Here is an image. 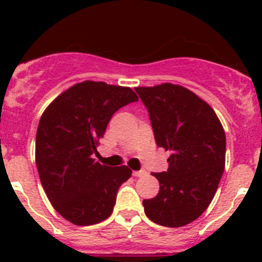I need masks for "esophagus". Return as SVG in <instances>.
<instances>
[{"instance_id":"34e87169","label":"esophagus","mask_w":262,"mask_h":262,"mask_svg":"<svg viewBox=\"0 0 262 262\" xmlns=\"http://www.w3.org/2000/svg\"><path fill=\"white\" fill-rule=\"evenodd\" d=\"M147 174V172L145 170H134L133 172V176L134 177H143V176Z\"/></svg>"}]
</instances>
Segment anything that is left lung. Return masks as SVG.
Segmentation results:
<instances>
[{"instance_id":"1","label":"left lung","mask_w":262,"mask_h":262,"mask_svg":"<svg viewBox=\"0 0 262 262\" xmlns=\"http://www.w3.org/2000/svg\"><path fill=\"white\" fill-rule=\"evenodd\" d=\"M148 110L155 140L170 151L166 172L154 173L160 182L155 198L143 201L152 222L182 227L209 207L223 176L226 135L215 111L180 85L135 88Z\"/></svg>"}]
</instances>
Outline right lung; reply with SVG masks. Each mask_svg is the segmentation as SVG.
Wrapping results in <instances>:
<instances>
[{
	"mask_svg": "<svg viewBox=\"0 0 262 262\" xmlns=\"http://www.w3.org/2000/svg\"><path fill=\"white\" fill-rule=\"evenodd\" d=\"M129 88L84 81L60 94L43 113L35 160L41 186L57 212L71 223L90 226L113 212L128 166L101 165L93 155L111 117L136 102Z\"/></svg>",
	"mask_w": 262,
	"mask_h": 262,
	"instance_id": "right-lung-1",
	"label": "right lung"
}]
</instances>
